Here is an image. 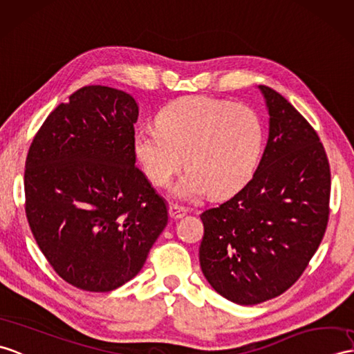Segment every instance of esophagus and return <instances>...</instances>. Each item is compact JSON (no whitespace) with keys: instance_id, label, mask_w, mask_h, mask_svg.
<instances>
[{"instance_id":"obj_1","label":"esophagus","mask_w":354,"mask_h":354,"mask_svg":"<svg viewBox=\"0 0 354 354\" xmlns=\"http://www.w3.org/2000/svg\"><path fill=\"white\" fill-rule=\"evenodd\" d=\"M185 214H187V211L183 208H178V207L169 208V216L171 220H179V218H183Z\"/></svg>"}]
</instances>
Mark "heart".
Here are the masks:
<instances>
[{
    "mask_svg": "<svg viewBox=\"0 0 354 354\" xmlns=\"http://www.w3.org/2000/svg\"><path fill=\"white\" fill-rule=\"evenodd\" d=\"M158 129H138L134 157L147 179L166 187L185 158L187 175L171 188L174 199L194 202L203 194L227 197L249 183L258 166L264 128L243 104L192 95L158 113Z\"/></svg>",
    "mask_w": 354,
    "mask_h": 354,
    "instance_id": "obj_1",
    "label": "heart"
}]
</instances>
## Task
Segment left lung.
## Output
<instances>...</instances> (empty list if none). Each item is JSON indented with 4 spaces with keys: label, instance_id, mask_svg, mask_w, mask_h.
<instances>
[{
    "label": "left lung",
    "instance_id": "1",
    "mask_svg": "<svg viewBox=\"0 0 354 354\" xmlns=\"http://www.w3.org/2000/svg\"><path fill=\"white\" fill-rule=\"evenodd\" d=\"M268 140L253 178L231 199L203 211L199 261L225 299L258 305L301 276L322 243L330 199V167L309 122L267 86Z\"/></svg>",
    "mask_w": 354,
    "mask_h": 354
}]
</instances>
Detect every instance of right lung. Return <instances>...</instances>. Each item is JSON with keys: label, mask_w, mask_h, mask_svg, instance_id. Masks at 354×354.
<instances>
[{"label": "right lung", "mask_w": 354, "mask_h": 354, "mask_svg": "<svg viewBox=\"0 0 354 354\" xmlns=\"http://www.w3.org/2000/svg\"><path fill=\"white\" fill-rule=\"evenodd\" d=\"M138 105L86 86L49 114L26 161V212L39 249L63 281L106 292L131 281L169 212L133 152Z\"/></svg>", "instance_id": "obj_1"}]
</instances>
